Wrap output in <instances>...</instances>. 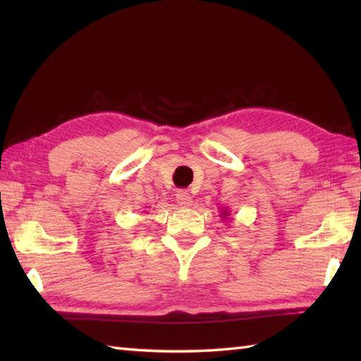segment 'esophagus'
<instances>
[{"instance_id": "1", "label": "esophagus", "mask_w": 361, "mask_h": 361, "mask_svg": "<svg viewBox=\"0 0 361 361\" xmlns=\"http://www.w3.org/2000/svg\"><path fill=\"white\" fill-rule=\"evenodd\" d=\"M176 203H178L181 208H189V206H192L194 200H192V197H190V194L186 192V190H180V192L176 194Z\"/></svg>"}]
</instances>
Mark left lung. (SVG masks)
<instances>
[{
    "instance_id": "1",
    "label": "left lung",
    "mask_w": 361,
    "mask_h": 361,
    "mask_svg": "<svg viewBox=\"0 0 361 361\" xmlns=\"http://www.w3.org/2000/svg\"><path fill=\"white\" fill-rule=\"evenodd\" d=\"M220 217H221V219H224V220H225L226 217H229V211H228V209H221V214H220Z\"/></svg>"
}]
</instances>
